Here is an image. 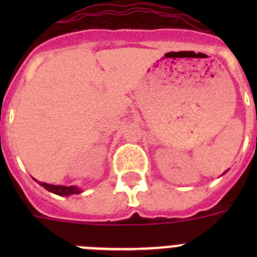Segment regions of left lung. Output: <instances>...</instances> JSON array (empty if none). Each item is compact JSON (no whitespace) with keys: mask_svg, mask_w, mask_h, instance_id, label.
<instances>
[{"mask_svg":"<svg viewBox=\"0 0 257 257\" xmlns=\"http://www.w3.org/2000/svg\"><path fill=\"white\" fill-rule=\"evenodd\" d=\"M225 172H226V171H225ZM225 172H224V174H225Z\"/></svg>","mask_w":257,"mask_h":257,"instance_id":"obj_1","label":"left lung"}]
</instances>
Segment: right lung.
<instances>
[{"instance_id":"right-lung-1","label":"right lung","mask_w":257,"mask_h":257,"mask_svg":"<svg viewBox=\"0 0 257 257\" xmlns=\"http://www.w3.org/2000/svg\"><path fill=\"white\" fill-rule=\"evenodd\" d=\"M38 184H40L41 187H44L46 190L54 193V194H58V196L68 197L72 196V194H79V193H82V190L79 189L78 187H74V185H70V187H65V185H51V184L47 183H41V181H38Z\"/></svg>"}]
</instances>
